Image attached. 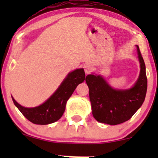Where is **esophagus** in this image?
<instances>
[{"instance_id":"34e87169","label":"esophagus","mask_w":158,"mask_h":158,"mask_svg":"<svg viewBox=\"0 0 158 158\" xmlns=\"http://www.w3.org/2000/svg\"><path fill=\"white\" fill-rule=\"evenodd\" d=\"M92 67L91 66V65L86 64L85 65V66H84V70H85V73L86 75L89 74V73H91V71H92Z\"/></svg>"}]
</instances>
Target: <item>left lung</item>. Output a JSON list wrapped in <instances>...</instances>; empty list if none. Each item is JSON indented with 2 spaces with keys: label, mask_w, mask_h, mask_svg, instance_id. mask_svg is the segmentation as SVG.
<instances>
[{
  "label": "left lung",
  "mask_w": 158,
  "mask_h": 158,
  "mask_svg": "<svg viewBox=\"0 0 158 158\" xmlns=\"http://www.w3.org/2000/svg\"><path fill=\"white\" fill-rule=\"evenodd\" d=\"M141 63V73L135 85L128 90H115L102 76L88 75L85 82L89 87L92 114L98 122L116 125L129 120L143 104L148 87L145 64L137 46Z\"/></svg>",
  "instance_id": "obj_1"
}]
</instances>
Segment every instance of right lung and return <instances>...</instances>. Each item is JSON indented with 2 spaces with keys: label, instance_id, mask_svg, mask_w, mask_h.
<instances>
[{
  "label": "right lung",
  "instance_id": "obj_1",
  "mask_svg": "<svg viewBox=\"0 0 158 158\" xmlns=\"http://www.w3.org/2000/svg\"><path fill=\"white\" fill-rule=\"evenodd\" d=\"M83 69H76L70 73L53 95L44 104L35 108H25L19 105L12 98L14 105L20 112L32 123L36 125H48L58 121L63 114L67 100L77 85L85 80Z\"/></svg>",
  "mask_w": 158,
  "mask_h": 158
}]
</instances>
